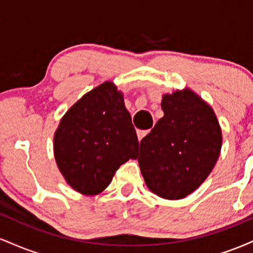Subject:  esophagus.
Wrapping results in <instances>:
<instances>
[{
	"label": "esophagus",
	"mask_w": 253,
	"mask_h": 253,
	"mask_svg": "<svg viewBox=\"0 0 253 253\" xmlns=\"http://www.w3.org/2000/svg\"><path fill=\"white\" fill-rule=\"evenodd\" d=\"M149 133H150V129H146V130H144V129H138V130H136V135H138L139 140H141V139H143L145 135L149 134Z\"/></svg>",
	"instance_id": "obj_1"
}]
</instances>
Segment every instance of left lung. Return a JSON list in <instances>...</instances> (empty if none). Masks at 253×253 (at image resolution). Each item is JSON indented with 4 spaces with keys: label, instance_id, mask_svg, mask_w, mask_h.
<instances>
[{
    "label": "left lung",
    "instance_id": "8db88e82",
    "mask_svg": "<svg viewBox=\"0 0 253 253\" xmlns=\"http://www.w3.org/2000/svg\"><path fill=\"white\" fill-rule=\"evenodd\" d=\"M164 117L140 141L136 157L147 188L167 200L184 199L213 170L222 145L215 113L193 90L162 100Z\"/></svg>",
    "mask_w": 253,
    "mask_h": 253
}]
</instances>
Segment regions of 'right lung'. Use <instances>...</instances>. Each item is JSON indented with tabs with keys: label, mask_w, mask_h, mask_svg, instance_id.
I'll return each mask as SVG.
<instances>
[{
	"label": "right lung",
	"mask_w": 253,
	"mask_h": 253,
	"mask_svg": "<svg viewBox=\"0 0 253 253\" xmlns=\"http://www.w3.org/2000/svg\"><path fill=\"white\" fill-rule=\"evenodd\" d=\"M139 141L124 95L112 82L96 86L71 107L54 133V158L68 184L97 195L120 165L135 159Z\"/></svg>",
	"instance_id": "1"
}]
</instances>
